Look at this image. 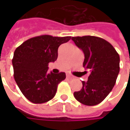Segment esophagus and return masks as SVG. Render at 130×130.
I'll use <instances>...</instances> for the list:
<instances>
[{"label":"esophagus","mask_w":130,"mask_h":130,"mask_svg":"<svg viewBox=\"0 0 130 130\" xmlns=\"http://www.w3.org/2000/svg\"><path fill=\"white\" fill-rule=\"evenodd\" d=\"M67 77L69 78V79H72L73 77L72 75H70V74H67Z\"/></svg>","instance_id":"esophagus-1"}]
</instances>
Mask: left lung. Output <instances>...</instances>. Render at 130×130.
Returning a JSON list of instances; mask_svg holds the SVG:
<instances>
[{"label": "left lung", "mask_w": 130, "mask_h": 130, "mask_svg": "<svg viewBox=\"0 0 130 130\" xmlns=\"http://www.w3.org/2000/svg\"><path fill=\"white\" fill-rule=\"evenodd\" d=\"M72 40L85 54L83 67L90 71L82 89L74 92L79 102L95 106L106 98L114 86L119 72V55L112 45L95 36L72 37Z\"/></svg>", "instance_id": "left-lung-1"}]
</instances>
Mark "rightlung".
<instances>
[{
    "label": "right lung",
    "instance_id": "right-lung-1",
    "mask_svg": "<svg viewBox=\"0 0 130 130\" xmlns=\"http://www.w3.org/2000/svg\"><path fill=\"white\" fill-rule=\"evenodd\" d=\"M70 39V36L43 35L30 38L16 48L12 59L13 77L30 102L43 103L55 96L58 85L65 79L66 74H48V63L57 59L58 47Z\"/></svg>",
    "mask_w": 130,
    "mask_h": 130
}]
</instances>
